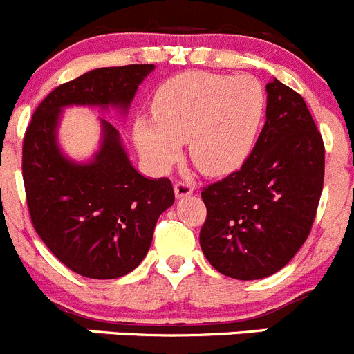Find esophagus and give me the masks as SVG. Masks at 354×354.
<instances>
[{
    "label": "esophagus",
    "mask_w": 354,
    "mask_h": 354,
    "mask_svg": "<svg viewBox=\"0 0 354 354\" xmlns=\"http://www.w3.org/2000/svg\"><path fill=\"white\" fill-rule=\"evenodd\" d=\"M194 192V185L188 181H176L174 183V194L176 197H187Z\"/></svg>",
    "instance_id": "34e87169"
}]
</instances>
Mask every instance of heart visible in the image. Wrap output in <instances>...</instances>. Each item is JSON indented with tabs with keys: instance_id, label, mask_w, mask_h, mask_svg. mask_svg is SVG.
I'll list each match as a JSON object with an SVG mask.
<instances>
[{
	"instance_id": "1",
	"label": "heart",
	"mask_w": 354,
	"mask_h": 354,
	"mask_svg": "<svg viewBox=\"0 0 354 354\" xmlns=\"http://www.w3.org/2000/svg\"><path fill=\"white\" fill-rule=\"evenodd\" d=\"M266 102V88L252 75L181 73L158 85L153 118H136L134 143L157 173L180 158L181 141H188L190 158L203 173H232L252 153Z\"/></svg>"
}]
</instances>
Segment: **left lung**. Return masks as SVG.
<instances>
[{
    "label": "left lung",
    "mask_w": 354,
    "mask_h": 354,
    "mask_svg": "<svg viewBox=\"0 0 354 354\" xmlns=\"http://www.w3.org/2000/svg\"><path fill=\"white\" fill-rule=\"evenodd\" d=\"M267 120L252 153L203 188L206 222L199 241L207 262L234 279H262L306 243L325 176V145L302 95L274 78Z\"/></svg>",
    "instance_id": "1"
}]
</instances>
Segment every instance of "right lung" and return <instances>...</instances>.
Listing matches in <instances>:
<instances>
[{
  "instance_id": "right-lung-1",
  "label": "right lung",
  "mask_w": 354,
  "mask_h": 354,
  "mask_svg": "<svg viewBox=\"0 0 354 354\" xmlns=\"http://www.w3.org/2000/svg\"><path fill=\"white\" fill-rule=\"evenodd\" d=\"M153 64L99 68L55 87L38 104L22 143V178L35 230L73 272L115 279L148 253L157 220L174 203L167 178L148 180L129 162L118 131L102 122V145L88 164L61 153L59 113L69 104L127 108Z\"/></svg>"
}]
</instances>
